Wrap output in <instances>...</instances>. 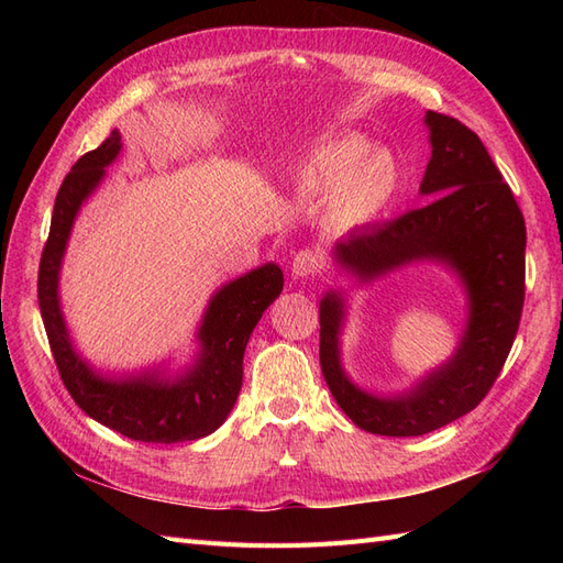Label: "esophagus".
I'll return each mask as SVG.
<instances>
[{
  "label": "esophagus",
  "instance_id": "obj_1",
  "mask_svg": "<svg viewBox=\"0 0 563 563\" xmlns=\"http://www.w3.org/2000/svg\"><path fill=\"white\" fill-rule=\"evenodd\" d=\"M319 267H321V255L312 249H302V251L296 253L291 272H294V277H298V279H310V277L317 275Z\"/></svg>",
  "mask_w": 563,
  "mask_h": 563
}]
</instances>
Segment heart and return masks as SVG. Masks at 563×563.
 <instances>
[{
	"instance_id": "b5f03b06",
	"label": "heart",
	"mask_w": 563,
	"mask_h": 563,
	"mask_svg": "<svg viewBox=\"0 0 563 563\" xmlns=\"http://www.w3.org/2000/svg\"><path fill=\"white\" fill-rule=\"evenodd\" d=\"M294 187L308 201L329 197V220L350 230L383 213L395 195L397 166L387 152L368 150L356 135H335L298 168Z\"/></svg>"
}]
</instances>
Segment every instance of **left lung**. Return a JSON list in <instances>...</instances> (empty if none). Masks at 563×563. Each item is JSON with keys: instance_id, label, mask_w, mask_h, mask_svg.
<instances>
[{"instance_id": "obj_1", "label": "left lung", "mask_w": 563, "mask_h": 563, "mask_svg": "<svg viewBox=\"0 0 563 563\" xmlns=\"http://www.w3.org/2000/svg\"><path fill=\"white\" fill-rule=\"evenodd\" d=\"M432 157L420 195L434 197L385 225L352 230L333 258L362 284L418 261L451 267L467 294V327L455 354L395 397L368 395L340 364L343 291L319 305V362L333 399L371 434L420 437L470 413L500 376L519 331L526 225L519 203L484 143L457 119L428 110Z\"/></svg>"}]
</instances>
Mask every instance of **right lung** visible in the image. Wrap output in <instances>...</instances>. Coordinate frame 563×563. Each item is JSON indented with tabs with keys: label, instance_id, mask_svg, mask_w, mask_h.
<instances>
[{
	"label": "right lung",
	"instance_id": "1",
	"mask_svg": "<svg viewBox=\"0 0 563 563\" xmlns=\"http://www.w3.org/2000/svg\"><path fill=\"white\" fill-rule=\"evenodd\" d=\"M119 150L122 135L114 129L96 150L77 159L56 195L37 279L48 345L63 385L89 418L145 444L201 439L225 422L240 397L246 343L263 312L279 298L284 275L279 265L267 263L218 288L197 331L201 343L197 362L178 376L143 371L141 376L103 378L96 373L73 347L60 312L58 277L81 203L103 180L106 166L117 159Z\"/></svg>",
	"mask_w": 563,
	"mask_h": 563
}]
</instances>
